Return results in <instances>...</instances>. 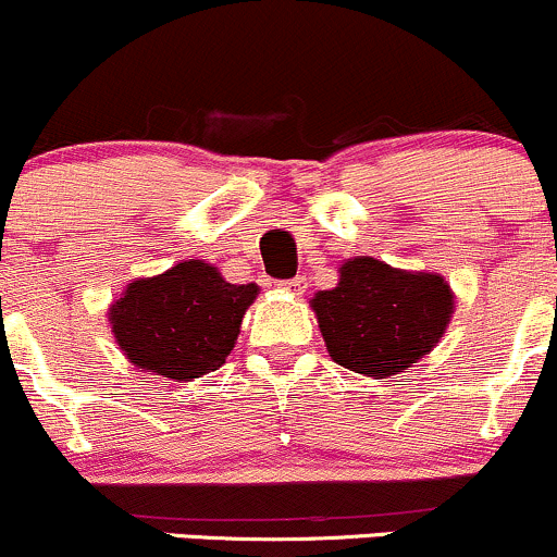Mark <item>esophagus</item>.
Masks as SVG:
<instances>
[{
    "mask_svg": "<svg viewBox=\"0 0 557 557\" xmlns=\"http://www.w3.org/2000/svg\"><path fill=\"white\" fill-rule=\"evenodd\" d=\"M285 290H293V293H300L306 287V280L304 277H293V280H285L283 283Z\"/></svg>",
    "mask_w": 557,
    "mask_h": 557,
    "instance_id": "34e87169",
    "label": "esophagus"
}]
</instances>
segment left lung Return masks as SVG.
Returning <instances> with one entry per match:
<instances>
[{
    "label": "left lung",
    "mask_w": 557,
    "mask_h": 557,
    "mask_svg": "<svg viewBox=\"0 0 557 557\" xmlns=\"http://www.w3.org/2000/svg\"><path fill=\"white\" fill-rule=\"evenodd\" d=\"M311 306L332 359L350 372L389 376L437 345L453 293L440 274L400 272L361 257L345 261L337 287L319 290Z\"/></svg>",
    "instance_id": "1"
}]
</instances>
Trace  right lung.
<instances>
[{"label": "right lung", "mask_w": 557, "mask_h": 557, "mask_svg": "<svg viewBox=\"0 0 557 557\" xmlns=\"http://www.w3.org/2000/svg\"><path fill=\"white\" fill-rule=\"evenodd\" d=\"M257 293L253 283L233 285L216 267L190 259L127 285L110 324L140 372L196 380L225 363Z\"/></svg>", "instance_id": "add662e5"}]
</instances>
